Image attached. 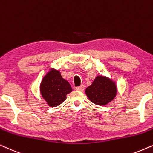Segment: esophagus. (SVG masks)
<instances>
[{
    "mask_svg": "<svg viewBox=\"0 0 153 153\" xmlns=\"http://www.w3.org/2000/svg\"><path fill=\"white\" fill-rule=\"evenodd\" d=\"M84 89H85L84 85H81L80 87H78V88H76V90L78 91H80V92H82V91L84 90Z\"/></svg>",
    "mask_w": 153,
    "mask_h": 153,
    "instance_id": "esophagus-1",
    "label": "esophagus"
}]
</instances>
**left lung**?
<instances>
[{
	"label": "left lung",
	"instance_id": "obj_1",
	"mask_svg": "<svg viewBox=\"0 0 153 153\" xmlns=\"http://www.w3.org/2000/svg\"><path fill=\"white\" fill-rule=\"evenodd\" d=\"M117 88L114 81L104 75H98L90 86L85 90L89 100L97 105L109 104L117 95Z\"/></svg>",
	"mask_w": 153,
	"mask_h": 153
}]
</instances>
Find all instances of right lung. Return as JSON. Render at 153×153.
Wrapping results in <instances>:
<instances>
[{"label": "right lung", "instance_id": "1", "mask_svg": "<svg viewBox=\"0 0 153 153\" xmlns=\"http://www.w3.org/2000/svg\"><path fill=\"white\" fill-rule=\"evenodd\" d=\"M40 93L48 105L56 107L66 100V95L72 92V88L61 76L59 71L51 68L42 79Z\"/></svg>", "mask_w": 153, "mask_h": 153}]
</instances>
